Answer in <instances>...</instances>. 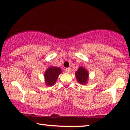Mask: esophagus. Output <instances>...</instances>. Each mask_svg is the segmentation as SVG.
<instances>
[{
    "label": "esophagus",
    "instance_id": "1",
    "mask_svg": "<svg viewBox=\"0 0 130 130\" xmlns=\"http://www.w3.org/2000/svg\"><path fill=\"white\" fill-rule=\"evenodd\" d=\"M65 71H66L67 73H70V71H71V68H65Z\"/></svg>",
    "mask_w": 130,
    "mask_h": 130
}]
</instances>
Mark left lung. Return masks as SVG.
<instances>
[{
    "label": "left lung",
    "instance_id": "left-lung-1",
    "mask_svg": "<svg viewBox=\"0 0 130 130\" xmlns=\"http://www.w3.org/2000/svg\"><path fill=\"white\" fill-rule=\"evenodd\" d=\"M76 77L77 82L81 84H87L89 78V73L83 67H80L76 72Z\"/></svg>",
    "mask_w": 130,
    "mask_h": 130
}]
</instances>
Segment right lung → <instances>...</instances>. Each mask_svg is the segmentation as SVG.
Here are the masks:
<instances>
[{
	"label": "right lung",
	"instance_id": "right-lung-1",
	"mask_svg": "<svg viewBox=\"0 0 130 130\" xmlns=\"http://www.w3.org/2000/svg\"><path fill=\"white\" fill-rule=\"evenodd\" d=\"M61 72L62 70L59 67H51L47 68L44 74L46 85L48 86H53L56 83L58 76Z\"/></svg>",
	"mask_w": 130,
	"mask_h": 130
}]
</instances>
